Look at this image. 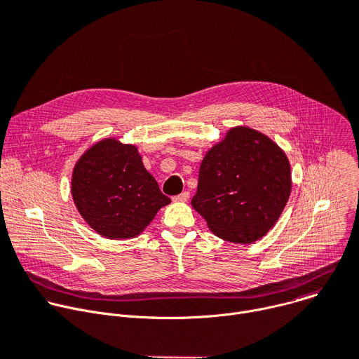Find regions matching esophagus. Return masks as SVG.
Segmentation results:
<instances>
[{"label":"esophagus","instance_id":"34e87169","mask_svg":"<svg viewBox=\"0 0 359 359\" xmlns=\"http://www.w3.org/2000/svg\"><path fill=\"white\" fill-rule=\"evenodd\" d=\"M187 201H189V191H183L173 198V202H187Z\"/></svg>","mask_w":359,"mask_h":359}]
</instances>
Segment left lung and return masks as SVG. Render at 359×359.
I'll return each mask as SVG.
<instances>
[{"label": "left lung", "mask_w": 359, "mask_h": 359, "mask_svg": "<svg viewBox=\"0 0 359 359\" xmlns=\"http://www.w3.org/2000/svg\"><path fill=\"white\" fill-rule=\"evenodd\" d=\"M290 187L285 151L268 136L239 126L203 157L191 206L217 238L246 245L275 226Z\"/></svg>", "instance_id": "obj_1"}]
</instances>
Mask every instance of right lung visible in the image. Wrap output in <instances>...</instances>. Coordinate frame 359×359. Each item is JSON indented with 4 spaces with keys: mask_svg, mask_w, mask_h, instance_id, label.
I'll return each instance as SVG.
<instances>
[{
    "mask_svg": "<svg viewBox=\"0 0 359 359\" xmlns=\"http://www.w3.org/2000/svg\"><path fill=\"white\" fill-rule=\"evenodd\" d=\"M72 194L83 219L107 239L136 238L170 203L137 147L113 137L97 142L77 160Z\"/></svg>",
    "mask_w": 359,
    "mask_h": 359,
    "instance_id": "1",
    "label": "right lung"
}]
</instances>
